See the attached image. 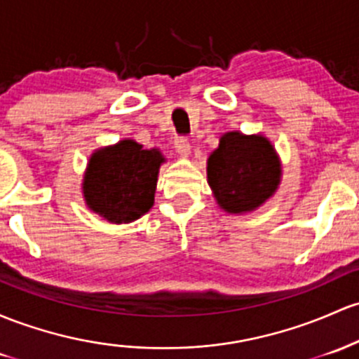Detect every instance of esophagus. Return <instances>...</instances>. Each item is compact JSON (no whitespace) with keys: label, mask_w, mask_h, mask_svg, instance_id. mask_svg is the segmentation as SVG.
I'll use <instances>...</instances> for the list:
<instances>
[{"label":"esophagus","mask_w":359,"mask_h":359,"mask_svg":"<svg viewBox=\"0 0 359 359\" xmlns=\"http://www.w3.org/2000/svg\"><path fill=\"white\" fill-rule=\"evenodd\" d=\"M173 144H175V149H177V151H179L182 156H187L189 153H191V144H189L187 137L177 136L175 141H173Z\"/></svg>","instance_id":"34e87169"}]
</instances>
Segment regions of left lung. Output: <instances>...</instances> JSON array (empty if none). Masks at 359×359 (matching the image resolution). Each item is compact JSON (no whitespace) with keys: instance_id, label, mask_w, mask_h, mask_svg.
Instances as JSON below:
<instances>
[{"instance_id":"obj_1","label":"left lung","mask_w":359,"mask_h":359,"mask_svg":"<svg viewBox=\"0 0 359 359\" xmlns=\"http://www.w3.org/2000/svg\"><path fill=\"white\" fill-rule=\"evenodd\" d=\"M281 167L273 144L262 136L226 133L208 158V182L228 212L255 210L278 189Z\"/></svg>"}]
</instances>
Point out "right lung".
<instances>
[{
	"instance_id": "add662e5",
	"label": "right lung",
	"mask_w": 359,
	"mask_h": 359,
	"mask_svg": "<svg viewBox=\"0 0 359 359\" xmlns=\"http://www.w3.org/2000/svg\"><path fill=\"white\" fill-rule=\"evenodd\" d=\"M163 156L133 140L98 149L90 158L83 194L90 210L112 223H129L149 211Z\"/></svg>"
}]
</instances>
